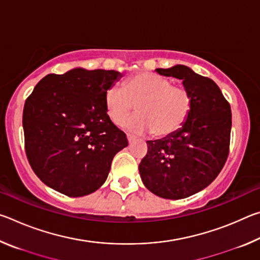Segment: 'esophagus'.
Returning a JSON list of instances; mask_svg holds the SVG:
<instances>
[{"label": "esophagus", "mask_w": 260, "mask_h": 260, "mask_svg": "<svg viewBox=\"0 0 260 260\" xmlns=\"http://www.w3.org/2000/svg\"><path fill=\"white\" fill-rule=\"evenodd\" d=\"M127 140H128L129 143H132V142H134V141L136 140V138H135L134 135H132V134H127Z\"/></svg>", "instance_id": "obj_1"}]
</instances>
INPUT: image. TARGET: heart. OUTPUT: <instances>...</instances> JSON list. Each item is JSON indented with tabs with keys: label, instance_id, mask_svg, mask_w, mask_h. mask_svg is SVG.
I'll return each instance as SVG.
<instances>
[{
	"label": "heart",
	"instance_id": "heart-1",
	"mask_svg": "<svg viewBox=\"0 0 260 260\" xmlns=\"http://www.w3.org/2000/svg\"><path fill=\"white\" fill-rule=\"evenodd\" d=\"M105 110L110 119L121 125L136 104V113L126 122L135 133L151 131L157 138L172 135L188 120L191 96L186 88L152 72H140L125 82V88L110 86L104 93Z\"/></svg>",
	"mask_w": 260,
	"mask_h": 260
}]
</instances>
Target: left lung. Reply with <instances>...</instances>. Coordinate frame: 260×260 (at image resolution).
<instances>
[{"mask_svg": "<svg viewBox=\"0 0 260 260\" xmlns=\"http://www.w3.org/2000/svg\"><path fill=\"white\" fill-rule=\"evenodd\" d=\"M156 72L182 80L191 96V111L174 134L148 141L139 171L143 184L155 195L181 200L208 187L225 165L231 142V105L212 79L188 67L175 65Z\"/></svg>", "mask_w": 260, "mask_h": 260, "instance_id": "1", "label": "left lung"}]
</instances>
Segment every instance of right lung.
Instances as JSON below:
<instances>
[{"instance_id":"1","label":"right lung","mask_w":260,"mask_h":260,"mask_svg":"<svg viewBox=\"0 0 260 260\" xmlns=\"http://www.w3.org/2000/svg\"><path fill=\"white\" fill-rule=\"evenodd\" d=\"M121 77L78 68L48 74L34 87L23 111L25 151L48 187L80 197L105 182L114 155L128 146L104 104L105 90Z\"/></svg>"}]
</instances>
